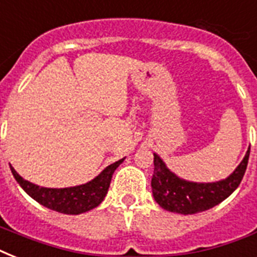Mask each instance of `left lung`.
Masks as SVG:
<instances>
[{
  "instance_id": "left-lung-1",
  "label": "left lung",
  "mask_w": 257,
  "mask_h": 257,
  "mask_svg": "<svg viewBox=\"0 0 257 257\" xmlns=\"http://www.w3.org/2000/svg\"><path fill=\"white\" fill-rule=\"evenodd\" d=\"M155 171L152 176V193L156 203L165 211L193 215L211 209L227 199L243 180L249 159V149L239 167L227 179L215 183H193L180 179L167 168L165 163L153 153Z\"/></svg>"
}]
</instances>
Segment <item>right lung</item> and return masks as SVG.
<instances>
[{
	"mask_svg": "<svg viewBox=\"0 0 257 257\" xmlns=\"http://www.w3.org/2000/svg\"><path fill=\"white\" fill-rule=\"evenodd\" d=\"M124 159L108 165L100 175L82 185L69 188H45L22 179L10 165L12 173L17 183L28 195L44 207L65 215H80L98 207L108 193L110 180L117 167Z\"/></svg>",
	"mask_w": 257,
	"mask_h": 257,
	"instance_id": "add662e5",
	"label": "right lung"
}]
</instances>
